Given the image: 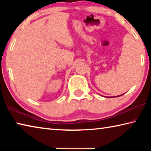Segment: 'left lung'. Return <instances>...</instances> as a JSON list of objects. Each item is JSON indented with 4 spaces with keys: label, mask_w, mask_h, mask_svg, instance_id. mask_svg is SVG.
I'll use <instances>...</instances> for the list:
<instances>
[{
    "label": "left lung",
    "mask_w": 151,
    "mask_h": 151,
    "mask_svg": "<svg viewBox=\"0 0 151 151\" xmlns=\"http://www.w3.org/2000/svg\"><path fill=\"white\" fill-rule=\"evenodd\" d=\"M123 94H121V95H120V96H122V95H123Z\"/></svg>",
    "instance_id": "1"
}]
</instances>
